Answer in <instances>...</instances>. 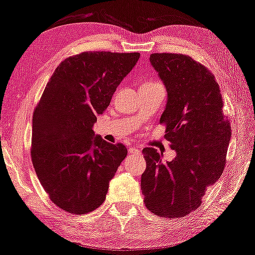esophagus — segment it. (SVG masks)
Listing matches in <instances>:
<instances>
[{
	"instance_id": "esophagus-1",
	"label": "esophagus",
	"mask_w": 255,
	"mask_h": 255,
	"mask_svg": "<svg viewBox=\"0 0 255 255\" xmlns=\"http://www.w3.org/2000/svg\"><path fill=\"white\" fill-rule=\"evenodd\" d=\"M139 152L140 151H139V148L135 147V146H130V147H128V153H130V154H135V153Z\"/></svg>"
}]
</instances>
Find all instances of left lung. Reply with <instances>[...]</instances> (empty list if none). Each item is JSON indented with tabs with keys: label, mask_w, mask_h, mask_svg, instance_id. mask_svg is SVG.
I'll return each mask as SVG.
<instances>
[{
	"label": "left lung",
	"mask_w": 255,
	"mask_h": 255,
	"mask_svg": "<svg viewBox=\"0 0 255 255\" xmlns=\"http://www.w3.org/2000/svg\"><path fill=\"white\" fill-rule=\"evenodd\" d=\"M149 62L167 90L160 123L175 149L172 161H162L153 147L142 149L141 175L145 205L165 218L184 217L196 210L209 186L225 167L231 127L223 115V97L214 74L184 54L153 53Z\"/></svg>",
	"instance_id": "1"
}]
</instances>
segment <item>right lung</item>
<instances>
[{"label":"right lung","instance_id":"obj_1","mask_svg":"<svg viewBox=\"0 0 255 255\" xmlns=\"http://www.w3.org/2000/svg\"><path fill=\"white\" fill-rule=\"evenodd\" d=\"M139 53L83 52L67 58L47 82L32 118V162L41 186L62 210L83 215L106 200L128 154L94 133Z\"/></svg>","mask_w":255,"mask_h":255}]
</instances>
